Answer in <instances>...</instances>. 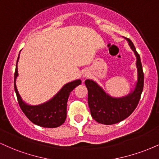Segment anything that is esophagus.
<instances>
[{
	"mask_svg": "<svg viewBox=\"0 0 159 159\" xmlns=\"http://www.w3.org/2000/svg\"><path fill=\"white\" fill-rule=\"evenodd\" d=\"M83 77H84V78H87V77H89V74L87 73V72H85V73L84 74Z\"/></svg>",
	"mask_w": 159,
	"mask_h": 159,
	"instance_id": "esophagus-1",
	"label": "esophagus"
}]
</instances>
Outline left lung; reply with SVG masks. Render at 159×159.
<instances>
[{"label":"left lung","mask_w":159,"mask_h":159,"mask_svg":"<svg viewBox=\"0 0 159 159\" xmlns=\"http://www.w3.org/2000/svg\"><path fill=\"white\" fill-rule=\"evenodd\" d=\"M126 39L137 57L138 81L134 91L124 97L114 98L107 94L96 82L89 79L85 81L91 116L96 122L105 125L120 123L130 116L138 106L143 91L144 76L140 55L132 42L128 38Z\"/></svg>","instance_id":"1"}]
</instances>
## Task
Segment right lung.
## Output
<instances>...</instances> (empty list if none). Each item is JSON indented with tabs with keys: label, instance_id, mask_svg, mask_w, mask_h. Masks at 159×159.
Returning a JSON list of instances; mask_svg holds the SVG:
<instances>
[{
	"label": "right lung",
	"instance_id": "right-lung-1",
	"mask_svg": "<svg viewBox=\"0 0 159 159\" xmlns=\"http://www.w3.org/2000/svg\"><path fill=\"white\" fill-rule=\"evenodd\" d=\"M19 58V55L18 57L14 74V88L21 111L33 123L39 126L56 128L61 125L66 118V106L69 94L74 88L81 84V81L80 79L75 80L65 84L52 99L44 104L36 106L27 105L21 99L16 85V79L18 76L17 63Z\"/></svg>",
	"mask_w": 159,
	"mask_h": 159
}]
</instances>
